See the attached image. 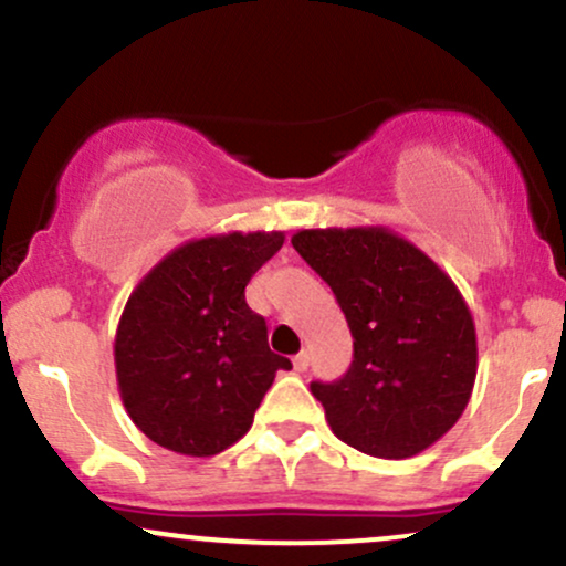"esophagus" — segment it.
I'll return each mask as SVG.
<instances>
[{
    "instance_id": "34e87169",
    "label": "esophagus",
    "mask_w": 566,
    "mask_h": 566,
    "mask_svg": "<svg viewBox=\"0 0 566 566\" xmlns=\"http://www.w3.org/2000/svg\"><path fill=\"white\" fill-rule=\"evenodd\" d=\"M292 367H295V373H305V367H308V354L305 350H301V354L292 359Z\"/></svg>"
}]
</instances>
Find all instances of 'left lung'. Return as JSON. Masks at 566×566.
<instances>
[{
	"mask_svg": "<svg viewBox=\"0 0 566 566\" xmlns=\"http://www.w3.org/2000/svg\"><path fill=\"white\" fill-rule=\"evenodd\" d=\"M292 247L335 292L354 337L348 373L311 382L335 437L375 458L428 450L476 380V327L460 290L382 226L303 229Z\"/></svg>",
	"mask_w": 566,
	"mask_h": 566,
	"instance_id": "8db88e82",
	"label": "left lung"
}]
</instances>
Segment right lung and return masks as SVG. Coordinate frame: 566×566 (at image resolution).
<instances>
[{"label":"right lung","mask_w":566,"mask_h":566,"mask_svg":"<svg viewBox=\"0 0 566 566\" xmlns=\"http://www.w3.org/2000/svg\"><path fill=\"white\" fill-rule=\"evenodd\" d=\"M284 244L282 231L191 239L140 279L114 340L116 382L133 423L165 450L210 458L250 431L290 359L269 348L244 287Z\"/></svg>","instance_id":"right-lung-1"}]
</instances>
